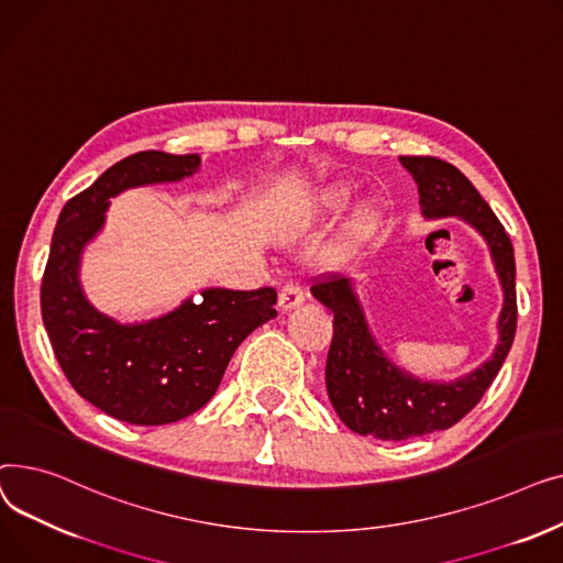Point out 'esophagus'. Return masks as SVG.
Returning a JSON list of instances; mask_svg holds the SVG:
<instances>
[{"label": "esophagus", "mask_w": 563, "mask_h": 563, "mask_svg": "<svg viewBox=\"0 0 563 563\" xmlns=\"http://www.w3.org/2000/svg\"><path fill=\"white\" fill-rule=\"evenodd\" d=\"M303 301H306V294H303V289L299 285H285L280 289V294H278V308L283 312L299 308Z\"/></svg>", "instance_id": "esophagus-1"}]
</instances>
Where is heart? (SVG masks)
I'll return each mask as SVG.
<instances>
[{"instance_id":"obj_1","label":"heart","mask_w":563,"mask_h":563,"mask_svg":"<svg viewBox=\"0 0 563 563\" xmlns=\"http://www.w3.org/2000/svg\"><path fill=\"white\" fill-rule=\"evenodd\" d=\"M351 196H353V187L344 180L323 185L317 191H310L308 196L294 200L285 210V214L278 219V228L280 232H287V234L299 232L323 217L340 212L342 207L351 200ZM378 221H380V207L376 202H365L356 212H353L349 221V234L361 240V236L369 234L378 225Z\"/></svg>"}]
</instances>
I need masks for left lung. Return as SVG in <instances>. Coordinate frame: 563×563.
Returning <instances> with one entry per match:
<instances>
[{"label":"left lung","mask_w":563,"mask_h":563,"mask_svg":"<svg viewBox=\"0 0 563 563\" xmlns=\"http://www.w3.org/2000/svg\"><path fill=\"white\" fill-rule=\"evenodd\" d=\"M420 194L424 219L456 217L475 228L490 251L505 294L493 356L454 380L418 378L395 365L369 331L349 278L331 274L312 285V297L333 312V342L327 358V393L340 420L361 435L406 440L454 427L479 404L516 338V260L505 225L488 202L452 164L435 157H399Z\"/></svg>","instance_id":"left-lung-1"}]
</instances>
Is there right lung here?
<instances>
[{"instance_id":"obj_1","label":"right lung","mask_w":563,"mask_h":563,"mask_svg":"<svg viewBox=\"0 0 563 563\" xmlns=\"http://www.w3.org/2000/svg\"><path fill=\"white\" fill-rule=\"evenodd\" d=\"M198 168V155H130L70 198L54 228L41 287L45 331L73 388L121 422L157 427L191 416L214 397L236 346L278 314L274 287H205L202 301L189 297L134 323L100 312L84 294L81 255L104 228L109 198L180 183Z\"/></svg>"}]
</instances>
